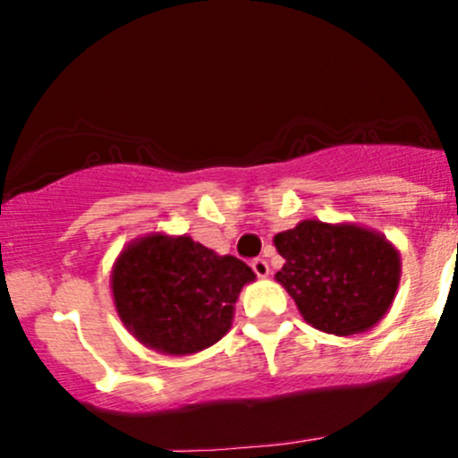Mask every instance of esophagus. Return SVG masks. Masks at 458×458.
Here are the masks:
<instances>
[{
	"instance_id": "1",
	"label": "esophagus",
	"mask_w": 458,
	"mask_h": 458,
	"mask_svg": "<svg viewBox=\"0 0 458 458\" xmlns=\"http://www.w3.org/2000/svg\"><path fill=\"white\" fill-rule=\"evenodd\" d=\"M252 270H255L259 279H266V276L270 275V266H267L266 259H255V261H252Z\"/></svg>"
}]
</instances>
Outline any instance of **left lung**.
I'll use <instances>...</instances> for the list:
<instances>
[{"label":"left lung","mask_w":458,"mask_h":458,"mask_svg":"<svg viewBox=\"0 0 458 458\" xmlns=\"http://www.w3.org/2000/svg\"><path fill=\"white\" fill-rule=\"evenodd\" d=\"M285 259L275 275L317 330L352 336L390 310L401 281V255L386 234L366 225L303 219L275 234Z\"/></svg>","instance_id":"1"}]
</instances>
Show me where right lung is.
Here are the masks:
<instances>
[{
	"label": "right lung",
	"instance_id": "add662e5",
	"mask_svg": "<svg viewBox=\"0 0 458 458\" xmlns=\"http://www.w3.org/2000/svg\"><path fill=\"white\" fill-rule=\"evenodd\" d=\"M255 272L233 255H216L188 234L132 239L113 263L110 290L126 330L146 348L188 357L233 327L234 303Z\"/></svg>",
	"mask_w": 458,
	"mask_h": 458
}]
</instances>
